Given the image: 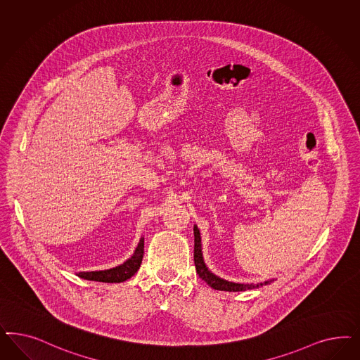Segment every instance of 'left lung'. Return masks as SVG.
<instances>
[{"label": "left lung", "mask_w": 360, "mask_h": 360, "mask_svg": "<svg viewBox=\"0 0 360 360\" xmlns=\"http://www.w3.org/2000/svg\"><path fill=\"white\" fill-rule=\"evenodd\" d=\"M193 231H195V253H193V258H195L196 271H198L200 278L204 279L209 286L213 288L214 290L245 291L249 290V289H255V288H259L262 285H269L271 282V281H266L265 283L244 285V283H234V282H229V281L219 278L217 276L210 273L208 267L205 266L204 259H202V255H201V238H200V232H198V226H195Z\"/></svg>", "instance_id": "left-lung-1"}]
</instances>
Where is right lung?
Masks as SVG:
<instances>
[{
  "label": "right lung",
  "mask_w": 360,
  "mask_h": 360,
  "mask_svg": "<svg viewBox=\"0 0 360 360\" xmlns=\"http://www.w3.org/2000/svg\"><path fill=\"white\" fill-rule=\"evenodd\" d=\"M143 255H144V241L141 238L135 253L124 264L108 270H101V271H81L78 273V276L81 278L96 281V282H107V283L124 282L138 271L143 259Z\"/></svg>",
  "instance_id": "1"
}]
</instances>
